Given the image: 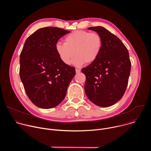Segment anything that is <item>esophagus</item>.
Returning a JSON list of instances; mask_svg holds the SVG:
<instances>
[{
  "label": "esophagus",
  "instance_id": "obj_1",
  "mask_svg": "<svg viewBox=\"0 0 151 151\" xmlns=\"http://www.w3.org/2000/svg\"><path fill=\"white\" fill-rule=\"evenodd\" d=\"M75 70H76V73H79L81 72V70L79 69H76Z\"/></svg>",
  "mask_w": 151,
  "mask_h": 151
}]
</instances>
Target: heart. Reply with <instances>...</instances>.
<instances>
[{"mask_svg": "<svg viewBox=\"0 0 151 151\" xmlns=\"http://www.w3.org/2000/svg\"><path fill=\"white\" fill-rule=\"evenodd\" d=\"M102 46V38L98 33L76 30L64 37V43L57 42L55 48L64 64H69L75 54L73 64L81 66L85 63L94 62L99 56Z\"/></svg>", "mask_w": 151, "mask_h": 151, "instance_id": "1", "label": "heart"}]
</instances>
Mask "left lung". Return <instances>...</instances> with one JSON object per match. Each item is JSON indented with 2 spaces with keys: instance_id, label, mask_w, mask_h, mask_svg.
Returning a JSON list of instances; mask_svg holds the SVG:
<instances>
[{
  "instance_id": "1",
  "label": "left lung",
  "mask_w": 151,
  "mask_h": 151,
  "mask_svg": "<svg viewBox=\"0 0 151 151\" xmlns=\"http://www.w3.org/2000/svg\"><path fill=\"white\" fill-rule=\"evenodd\" d=\"M88 29L100 35L103 46L98 58L82 69L86 76L85 92L94 104L111 106L125 92L132 66L129 53L121 40L103 27Z\"/></svg>"
}]
</instances>
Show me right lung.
Here are the masks:
<instances>
[{
    "label": "right lung",
    "instance_id": "obj_1",
    "mask_svg": "<svg viewBox=\"0 0 151 151\" xmlns=\"http://www.w3.org/2000/svg\"><path fill=\"white\" fill-rule=\"evenodd\" d=\"M69 33L55 27L39 29L26 39L20 54V79L29 99L40 108L58 105L75 75V69L64 64L55 48Z\"/></svg>",
    "mask_w": 151,
    "mask_h": 151
}]
</instances>
